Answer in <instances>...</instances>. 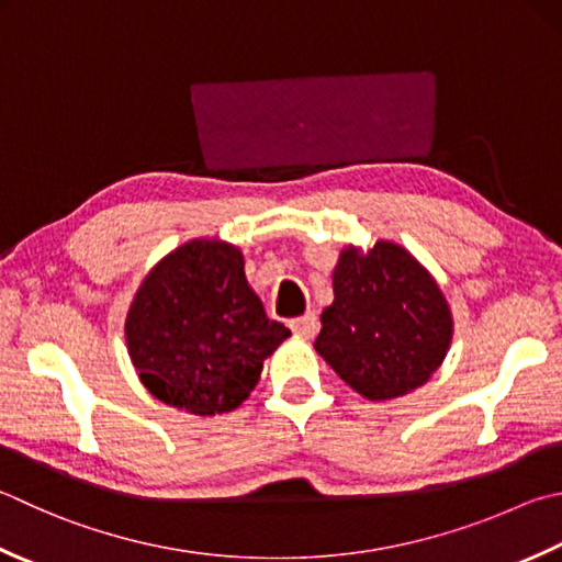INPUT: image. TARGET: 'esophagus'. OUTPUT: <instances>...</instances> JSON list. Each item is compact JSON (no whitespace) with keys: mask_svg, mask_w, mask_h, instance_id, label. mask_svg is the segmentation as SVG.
Listing matches in <instances>:
<instances>
[{"mask_svg":"<svg viewBox=\"0 0 562 562\" xmlns=\"http://www.w3.org/2000/svg\"><path fill=\"white\" fill-rule=\"evenodd\" d=\"M317 327H321V323H317L315 313H305V315L293 317L291 321V330L301 337H313L317 333Z\"/></svg>","mask_w":562,"mask_h":562,"instance_id":"1","label":"esophagus"}]
</instances>
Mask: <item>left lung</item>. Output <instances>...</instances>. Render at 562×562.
Listing matches in <instances>:
<instances>
[{
  "label": "left lung",
  "mask_w": 562,
  "mask_h": 562,
  "mask_svg": "<svg viewBox=\"0 0 562 562\" xmlns=\"http://www.w3.org/2000/svg\"><path fill=\"white\" fill-rule=\"evenodd\" d=\"M335 301L321 315L315 349L345 384L389 401L426 384L452 340V315L436 279L394 241L340 251Z\"/></svg>",
  "instance_id": "obj_1"
}]
</instances>
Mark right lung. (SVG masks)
Returning <instances> with one entry per match:
<instances>
[{"label":"right lung","mask_w":562,"mask_h":562,"mask_svg":"<svg viewBox=\"0 0 562 562\" xmlns=\"http://www.w3.org/2000/svg\"><path fill=\"white\" fill-rule=\"evenodd\" d=\"M124 335L149 394L195 416H215L241 406L263 359L291 330L267 317L235 245L193 239L149 271Z\"/></svg>","instance_id":"obj_1"}]
</instances>
